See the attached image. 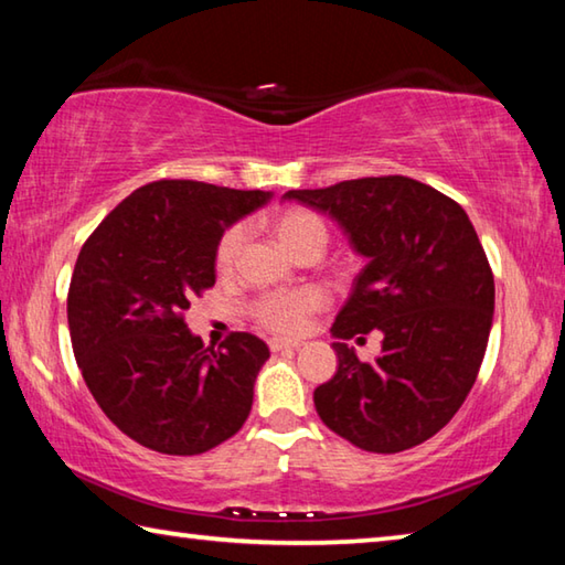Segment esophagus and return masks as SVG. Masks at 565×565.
Listing matches in <instances>:
<instances>
[{
  "mask_svg": "<svg viewBox=\"0 0 565 565\" xmlns=\"http://www.w3.org/2000/svg\"><path fill=\"white\" fill-rule=\"evenodd\" d=\"M303 341H291V339H271L269 349L271 351H284V349H301Z\"/></svg>",
  "mask_w": 565,
  "mask_h": 565,
  "instance_id": "1",
  "label": "esophagus"
}]
</instances>
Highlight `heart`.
Returning a JSON list of instances; mask_svg holds the SVG:
<instances>
[{"instance_id":"heart-1","label":"heart","mask_w":565,"mask_h":565,"mask_svg":"<svg viewBox=\"0 0 565 565\" xmlns=\"http://www.w3.org/2000/svg\"><path fill=\"white\" fill-rule=\"evenodd\" d=\"M274 234L289 254H299L309 246H327V226L309 209H286L274 218ZM244 244V226H228L216 242L214 264L216 269L226 274L234 269ZM327 306V294L317 286H303L291 291H271L254 301V319L262 327L276 333H296L306 327L313 311Z\"/></svg>"}]
</instances>
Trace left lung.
I'll list each match as a JSON object with an SVG mask.
<instances>
[{
    "instance_id": "1",
    "label": "left lung",
    "mask_w": 565,
    "mask_h": 565,
    "mask_svg": "<svg viewBox=\"0 0 565 565\" xmlns=\"http://www.w3.org/2000/svg\"><path fill=\"white\" fill-rule=\"evenodd\" d=\"M284 199L337 218L366 256L331 333L339 369L313 391L333 434L371 454L424 444L454 418L476 384L493 323V274L471 218L434 186L366 177ZM379 328L374 362L341 338Z\"/></svg>"
}]
</instances>
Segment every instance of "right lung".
Listing matches in <instances>:
<instances>
[{"label": "right lung", "instance_id": "obj_1", "mask_svg": "<svg viewBox=\"0 0 565 565\" xmlns=\"http://www.w3.org/2000/svg\"><path fill=\"white\" fill-rule=\"evenodd\" d=\"M269 199L259 189L151 181L82 246L66 299L76 366L111 424L151 451L204 454L248 418L269 347L244 331L204 347L184 311L216 281L222 234Z\"/></svg>", "mask_w": 565, "mask_h": 565}]
</instances>
